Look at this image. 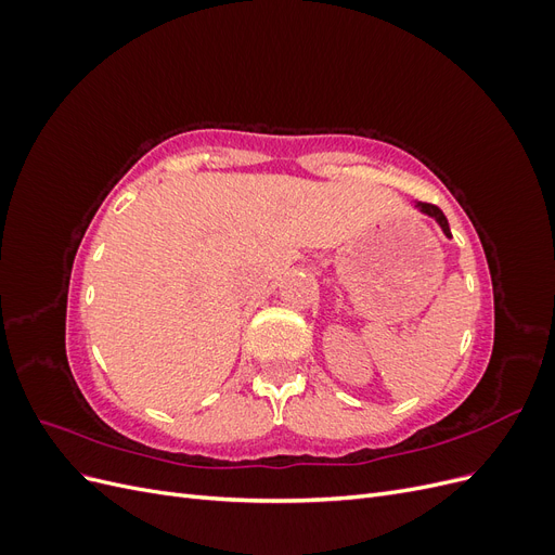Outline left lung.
Listing matches in <instances>:
<instances>
[{"instance_id":"8db88e82","label":"left lung","mask_w":555,"mask_h":555,"mask_svg":"<svg viewBox=\"0 0 555 555\" xmlns=\"http://www.w3.org/2000/svg\"><path fill=\"white\" fill-rule=\"evenodd\" d=\"M416 208L422 210V212H426V215H430L435 222H438L440 227H442V231H444V236H451V231H449V222H447V217H444V212L438 208V206H433V204H416Z\"/></svg>"}]
</instances>
